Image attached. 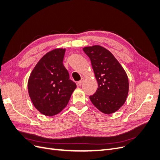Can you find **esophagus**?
Returning <instances> with one entry per match:
<instances>
[{
	"label": "esophagus",
	"mask_w": 160,
	"mask_h": 160,
	"mask_svg": "<svg viewBox=\"0 0 160 160\" xmlns=\"http://www.w3.org/2000/svg\"><path fill=\"white\" fill-rule=\"evenodd\" d=\"M83 81H84V78H81V79L80 81H79L78 82H77V84H78L80 86V85H81L82 84H83Z\"/></svg>",
	"instance_id": "esophagus-1"
}]
</instances>
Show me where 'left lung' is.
Masks as SVG:
<instances>
[{
  "label": "left lung",
  "instance_id": "1",
  "mask_svg": "<svg viewBox=\"0 0 160 160\" xmlns=\"http://www.w3.org/2000/svg\"><path fill=\"white\" fill-rule=\"evenodd\" d=\"M83 51L91 62L98 88L89 99L101 112L111 114L124 104L129 91L126 72L110 51L99 45L86 47Z\"/></svg>",
  "mask_w": 160,
  "mask_h": 160
}]
</instances>
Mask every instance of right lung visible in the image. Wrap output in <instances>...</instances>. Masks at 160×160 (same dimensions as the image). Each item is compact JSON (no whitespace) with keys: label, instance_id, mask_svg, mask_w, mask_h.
<instances>
[{"label":"right lung","instance_id":"right-lung-1","mask_svg":"<svg viewBox=\"0 0 160 160\" xmlns=\"http://www.w3.org/2000/svg\"><path fill=\"white\" fill-rule=\"evenodd\" d=\"M65 52V49L47 52L37 62L28 79L31 99L35 108L45 115L61 112L77 88L62 64Z\"/></svg>","mask_w":160,"mask_h":160}]
</instances>
